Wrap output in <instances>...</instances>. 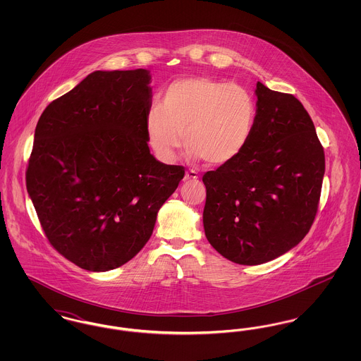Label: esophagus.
I'll return each mask as SVG.
<instances>
[{
  "mask_svg": "<svg viewBox=\"0 0 361 361\" xmlns=\"http://www.w3.org/2000/svg\"><path fill=\"white\" fill-rule=\"evenodd\" d=\"M199 178V174L196 171H188V172L185 173V177H184V180L185 181H190V180H197Z\"/></svg>",
  "mask_w": 361,
  "mask_h": 361,
  "instance_id": "obj_1",
  "label": "esophagus"
}]
</instances>
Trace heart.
I'll list each match as a JSON object with an SVG mask.
<instances>
[{"label":"heart","instance_id":"obj_1","mask_svg":"<svg viewBox=\"0 0 361 361\" xmlns=\"http://www.w3.org/2000/svg\"><path fill=\"white\" fill-rule=\"evenodd\" d=\"M257 116L256 99L249 89L208 77L173 81L161 105L146 115V135L155 155L172 162L185 145L208 165L231 162L247 146Z\"/></svg>","mask_w":361,"mask_h":361}]
</instances>
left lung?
<instances>
[{"instance_id": "obj_1", "label": "left lung", "mask_w": 361, "mask_h": 361, "mask_svg": "<svg viewBox=\"0 0 361 361\" xmlns=\"http://www.w3.org/2000/svg\"><path fill=\"white\" fill-rule=\"evenodd\" d=\"M256 96L247 146L203 176L207 240L240 265L275 259L306 237L325 174L324 147L303 104L261 82Z\"/></svg>"}]
</instances>
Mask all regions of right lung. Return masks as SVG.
I'll return each instance as SVG.
<instances>
[{"mask_svg": "<svg viewBox=\"0 0 361 361\" xmlns=\"http://www.w3.org/2000/svg\"><path fill=\"white\" fill-rule=\"evenodd\" d=\"M150 71H93L46 106L35 130L27 190L52 247L105 272L135 257L184 166L147 145Z\"/></svg>", "mask_w": 361, "mask_h": 361, "instance_id": "1", "label": "right lung"}]
</instances>
